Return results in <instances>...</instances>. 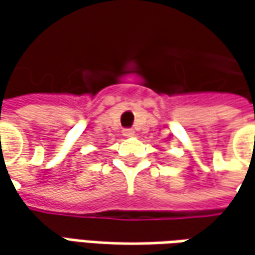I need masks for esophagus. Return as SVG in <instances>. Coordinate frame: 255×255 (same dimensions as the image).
<instances>
[{"label":"esophagus","instance_id":"obj_1","mask_svg":"<svg viewBox=\"0 0 255 255\" xmlns=\"http://www.w3.org/2000/svg\"><path fill=\"white\" fill-rule=\"evenodd\" d=\"M133 134H134V132H133L132 129H123V136L130 137V136H133Z\"/></svg>","mask_w":255,"mask_h":255}]
</instances>
